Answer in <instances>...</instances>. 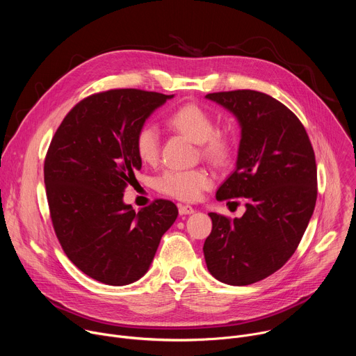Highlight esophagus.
I'll use <instances>...</instances> for the list:
<instances>
[{
	"instance_id": "esophagus-1",
	"label": "esophagus",
	"mask_w": 356,
	"mask_h": 356,
	"mask_svg": "<svg viewBox=\"0 0 356 356\" xmlns=\"http://www.w3.org/2000/svg\"><path fill=\"white\" fill-rule=\"evenodd\" d=\"M179 213H180V216H188V214L194 213V209L191 206H180Z\"/></svg>"
}]
</instances>
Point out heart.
I'll return each mask as SVG.
<instances>
[{
  "label": "heart",
  "mask_w": 356,
  "mask_h": 356,
  "mask_svg": "<svg viewBox=\"0 0 356 356\" xmlns=\"http://www.w3.org/2000/svg\"><path fill=\"white\" fill-rule=\"evenodd\" d=\"M169 125L198 143L201 155L209 161L222 165L231 158L232 139L224 132L214 129L210 113L197 104H184L169 117ZM135 149L143 163H155L161 154V131L155 124H145L135 138ZM213 186V177L206 169L166 170L156 180L161 193L181 201H195L202 191Z\"/></svg>",
  "instance_id": "heart-1"
}]
</instances>
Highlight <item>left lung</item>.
<instances>
[{"label":"left lung","mask_w":356,"mask_h":356,"mask_svg":"<svg viewBox=\"0 0 356 356\" xmlns=\"http://www.w3.org/2000/svg\"><path fill=\"white\" fill-rule=\"evenodd\" d=\"M241 128L234 173L218 201L248 198L241 218L210 213L204 252L209 272L231 286L259 282L279 270L297 249L314 213L317 166L309 135L276 98L253 90L206 95Z\"/></svg>","instance_id":"1"}]
</instances>
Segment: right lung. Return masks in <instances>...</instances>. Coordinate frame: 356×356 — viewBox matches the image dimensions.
Segmentation results:
<instances>
[{"label": "right lung", "instance_id": "right-lung-1", "mask_svg": "<svg viewBox=\"0 0 356 356\" xmlns=\"http://www.w3.org/2000/svg\"><path fill=\"white\" fill-rule=\"evenodd\" d=\"M175 95L135 88L84 98L65 117L44 159V186L56 236L87 276L110 286L139 280L177 218L169 200L135 211L124 202L140 170L135 138Z\"/></svg>", "mask_w": 356, "mask_h": 356}]
</instances>
